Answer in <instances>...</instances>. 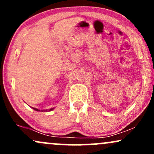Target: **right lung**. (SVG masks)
<instances>
[{
    "instance_id": "right-lung-1",
    "label": "right lung",
    "mask_w": 154,
    "mask_h": 154,
    "mask_svg": "<svg viewBox=\"0 0 154 154\" xmlns=\"http://www.w3.org/2000/svg\"><path fill=\"white\" fill-rule=\"evenodd\" d=\"M32 108L33 109H34V110H35V111H52L53 109H54V108H51V109H48V110H40V109H36V108H33V107H32Z\"/></svg>"
}]
</instances>
